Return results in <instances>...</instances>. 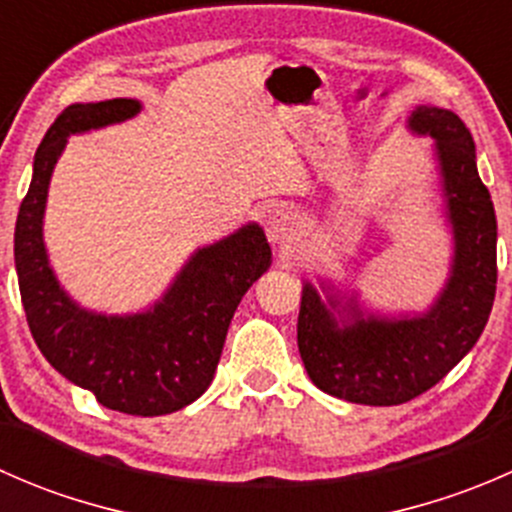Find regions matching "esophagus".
<instances>
[{
  "mask_svg": "<svg viewBox=\"0 0 512 512\" xmlns=\"http://www.w3.org/2000/svg\"><path fill=\"white\" fill-rule=\"evenodd\" d=\"M297 227V218L289 210H275L265 225L267 240L272 245H289V242L297 240Z\"/></svg>",
  "mask_w": 512,
  "mask_h": 512,
  "instance_id": "34e87169",
  "label": "esophagus"
}]
</instances>
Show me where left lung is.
Instances as JSON below:
<instances>
[{"label": "left lung", "mask_w": 512, "mask_h": 512, "mask_svg": "<svg viewBox=\"0 0 512 512\" xmlns=\"http://www.w3.org/2000/svg\"><path fill=\"white\" fill-rule=\"evenodd\" d=\"M414 136L431 138L443 223L451 232V267L423 312H379L356 289L319 277L302 280L297 344L317 389L364 406H396L436 386L483 334L495 299L493 200L476 165V143L448 108L416 106Z\"/></svg>", "instance_id": "1"}]
</instances>
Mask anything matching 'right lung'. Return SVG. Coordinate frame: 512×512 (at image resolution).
I'll return each instance as SVG.
<instances>
[{
    "label": "right lung",
    "mask_w": 512,
    "mask_h": 512,
    "mask_svg": "<svg viewBox=\"0 0 512 512\" xmlns=\"http://www.w3.org/2000/svg\"><path fill=\"white\" fill-rule=\"evenodd\" d=\"M138 98H108L66 108L36 148L34 173L14 230L19 292L36 347L71 384L101 406L131 416L185 409L208 391L227 327L245 292L270 270L272 250L257 223L198 247L151 307L131 314L86 309L61 287L44 242L54 165L79 133L141 113Z\"/></svg>",
    "instance_id": "1"
}]
</instances>
